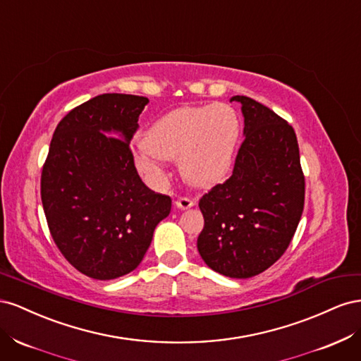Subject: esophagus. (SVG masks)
Masks as SVG:
<instances>
[{
  "instance_id": "1",
  "label": "esophagus",
  "mask_w": 361,
  "mask_h": 361,
  "mask_svg": "<svg viewBox=\"0 0 361 361\" xmlns=\"http://www.w3.org/2000/svg\"><path fill=\"white\" fill-rule=\"evenodd\" d=\"M174 203H176L179 209H190V207L194 206V200H191L190 197H179Z\"/></svg>"
}]
</instances>
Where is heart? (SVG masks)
I'll use <instances>...</instances> for the list:
<instances>
[{"mask_svg": "<svg viewBox=\"0 0 361 361\" xmlns=\"http://www.w3.org/2000/svg\"><path fill=\"white\" fill-rule=\"evenodd\" d=\"M241 123L227 104L185 105L152 123L134 152L135 167L150 185L166 179L167 159L178 158L180 176L194 187H211L231 169Z\"/></svg>", "mask_w": 361, "mask_h": 361, "instance_id": "obj_1", "label": "heart"}]
</instances>
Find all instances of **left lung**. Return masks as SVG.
Returning <instances> with one entry per match:
<instances>
[{"label":"left lung","instance_id":"8db88e82","mask_svg":"<svg viewBox=\"0 0 361 361\" xmlns=\"http://www.w3.org/2000/svg\"><path fill=\"white\" fill-rule=\"evenodd\" d=\"M244 141L232 176L199 200L204 218L197 248L204 264L232 279H250L283 256L304 207V174L293 128L247 96Z\"/></svg>","mask_w":361,"mask_h":361}]
</instances>
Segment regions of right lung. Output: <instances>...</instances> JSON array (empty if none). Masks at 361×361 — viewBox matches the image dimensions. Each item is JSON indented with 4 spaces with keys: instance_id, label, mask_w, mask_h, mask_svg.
Segmentation results:
<instances>
[{
    "instance_id": "right-lung-1",
    "label": "right lung",
    "mask_w": 361,
    "mask_h": 361,
    "mask_svg": "<svg viewBox=\"0 0 361 361\" xmlns=\"http://www.w3.org/2000/svg\"><path fill=\"white\" fill-rule=\"evenodd\" d=\"M149 99L105 93L57 125L40 195L54 243L87 277L113 280L143 260L171 199L140 179L129 141Z\"/></svg>"
}]
</instances>
